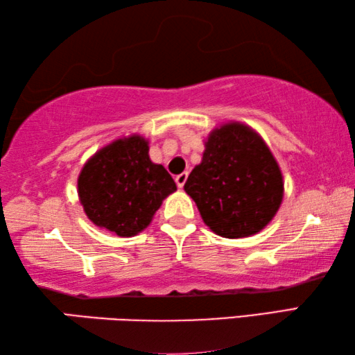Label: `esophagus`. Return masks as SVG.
Instances as JSON below:
<instances>
[{
    "label": "esophagus",
    "instance_id": "esophagus-1",
    "mask_svg": "<svg viewBox=\"0 0 355 355\" xmlns=\"http://www.w3.org/2000/svg\"><path fill=\"white\" fill-rule=\"evenodd\" d=\"M187 178H189V174H187V173H181V174H178V176H176V184H178V187H179V189H182V187H184L185 182H187Z\"/></svg>",
    "mask_w": 355,
    "mask_h": 355
}]
</instances>
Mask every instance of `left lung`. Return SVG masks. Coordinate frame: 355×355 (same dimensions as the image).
Listing matches in <instances>:
<instances>
[{
  "instance_id": "obj_1",
  "label": "left lung",
  "mask_w": 355,
  "mask_h": 355,
  "mask_svg": "<svg viewBox=\"0 0 355 355\" xmlns=\"http://www.w3.org/2000/svg\"><path fill=\"white\" fill-rule=\"evenodd\" d=\"M184 190L216 234L239 239L272 222L283 201L284 184L259 133L232 121L209 133L201 164L191 170Z\"/></svg>"
}]
</instances>
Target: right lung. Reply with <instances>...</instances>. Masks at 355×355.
Masks as SVG:
<instances>
[{
  "label": "right lung",
  "instance_id": "right-lung-1",
  "mask_svg": "<svg viewBox=\"0 0 355 355\" xmlns=\"http://www.w3.org/2000/svg\"><path fill=\"white\" fill-rule=\"evenodd\" d=\"M176 190L170 173L149 159L148 139L137 133L98 149L78 176V198L86 216L119 237L148 228L157 209Z\"/></svg>",
  "mask_w": 355,
  "mask_h": 355
}]
</instances>
